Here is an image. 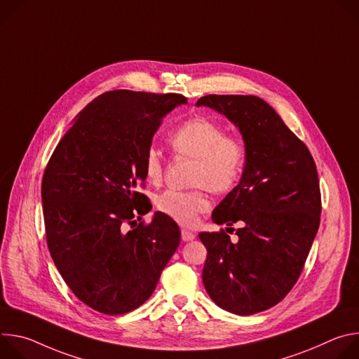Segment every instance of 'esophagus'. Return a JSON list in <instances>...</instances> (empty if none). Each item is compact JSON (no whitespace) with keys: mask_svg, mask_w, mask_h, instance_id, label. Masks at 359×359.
<instances>
[{"mask_svg":"<svg viewBox=\"0 0 359 359\" xmlns=\"http://www.w3.org/2000/svg\"><path fill=\"white\" fill-rule=\"evenodd\" d=\"M194 237H196V234L191 233L190 230H186V229L182 230V240H183V241H190V240H193Z\"/></svg>","mask_w":359,"mask_h":359,"instance_id":"34e87169","label":"esophagus"}]
</instances>
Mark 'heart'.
I'll return each instance as SVG.
<instances>
[{
	"label": "heart",
	"instance_id": "obj_1",
	"mask_svg": "<svg viewBox=\"0 0 359 359\" xmlns=\"http://www.w3.org/2000/svg\"><path fill=\"white\" fill-rule=\"evenodd\" d=\"M179 156L194 161L193 190L169 189L156 197V209L183 226H193L198 215L210 209L208 190L229 193L241 180L247 163V146L240 136L229 135L226 128L208 118H190L169 136ZM143 170L149 183L159 184L165 175V162L156 147H147Z\"/></svg>",
	"mask_w": 359,
	"mask_h": 359
}]
</instances>
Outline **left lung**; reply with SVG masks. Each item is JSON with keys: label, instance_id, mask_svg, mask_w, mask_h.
Listing matches in <instances>:
<instances>
[{"label": "left lung", "instance_id": "obj_1", "mask_svg": "<svg viewBox=\"0 0 359 359\" xmlns=\"http://www.w3.org/2000/svg\"><path fill=\"white\" fill-rule=\"evenodd\" d=\"M238 126L247 146L240 183L213 212L237 229L200 233L208 248L203 284L233 314L251 316L278 304L297 283L320 227L321 191L311 153L259 96L206 95L197 100Z\"/></svg>", "mask_w": 359, "mask_h": 359}]
</instances>
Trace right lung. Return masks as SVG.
I'll return each mask as SVG.
<instances>
[{"label":"right lung","instance_id":"right-lung-1","mask_svg":"<svg viewBox=\"0 0 359 359\" xmlns=\"http://www.w3.org/2000/svg\"><path fill=\"white\" fill-rule=\"evenodd\" d=\"M180 93L126 89L99 95L57 144L42 177L46 244L60 274L90 309L136 310L155 291L180 243L179 226L151 210L143 158Z\"/></svg>","mask_w":359,"mask_h":359}]
</instances>
